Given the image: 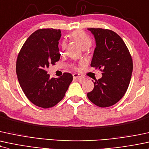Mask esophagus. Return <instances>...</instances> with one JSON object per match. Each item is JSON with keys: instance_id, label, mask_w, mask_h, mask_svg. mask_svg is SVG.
<instances>
[{"instance_id": "34e87169", "label": "esophagus", "mask_w": 149, "mask_h": 149, "mask_svg": "<svg viewBox=\"0 0 149 149\" xmlns=\"http://www.w3.org/2000/svg\"><path fill=\"white\" fill-rule=\"evenodd\" d=\"M73 79H80V78H83V77L80 76V74H78V73H74V74H73Z\"/></svg>"}]
</instances>
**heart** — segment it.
Instances as JSON below:
<instances>
[{
  "label": "heart",
  "instance_id": "obj_1",
  "mask_svg": "<svg viewBox=\"0 0 149 149\" xmlns=\"http://www.w3.org/2000/svg\"><path fill=\"white\" fill-rule=\"evenodd\" d=\"M70 36H71L72 39L79 44L80 47L82 49H87V48H89L92 46V39L89 37V36L87 34H86L84 31L76 30V31H73ZM65 43L62 42V45H61V51H64V48H65Z\"/></svg>",
  "mask_w": 149,
  "mask_h": 149
}]
</instances>
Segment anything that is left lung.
<instances>
[{
    "label": "left lung",
    "mask_w": 149,
    "mask_h": 149,
    "mask_svg": "<svg viewBox=\"0 0 149 149\" xmlns=\"http://www.w3.org/2000/svg\"><path fill=\"white\" fill-rule=\"evenodd\" d=\"M96 41L91 67L102 71L101 78L95 80L94 87L87 93L93 103L101 107L112 106L126 94L130 78L132 60L119 35L112 30L88 28Z\"/></svg>",
    "instance_id": "obj_1"
}]
</instances>
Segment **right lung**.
Segmentation results:
<instances>
[{"mask_svg":"<svg viewBox=\"0 0 149 149\" xmlns=\"http://www.w3.org/2000/svg\"><path fill=\"white\" fill-rule=\"evenodd\" d=\"M60 30H36L27 39L17 57L18 80L30 102L42 108H49L60 102L73 80V76L64 73L51 78L46 69L60 58L58 44Z\"/></svg>","mask_w":149,"mask_h":149,"instance_id":"obj_1","label":"right lung"}]
</instances>
